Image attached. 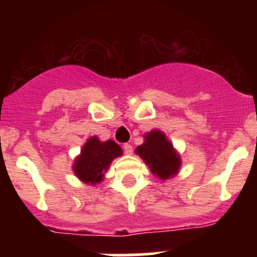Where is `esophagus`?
<instances>
[{
    "label": "esophagus",
    "instance_id": "esophagus-1",
    "mask_svg": "<svg viewBox=\"0 0 257 257\" xmlns=\"http://www.w3.org/2000/svg\"><path fill=\"white\" fill-rule=\"evenodd\" d=\"M123 151L126 154H131L133 153V145L131 144H124L123 145Z\"/></svg>",
    "mask_w": 257,
    "mask_h": 257
}]
</instances>
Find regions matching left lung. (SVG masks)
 <instances>
[{
    "instance_id": "1",
    "label": "left lung",
    "mask_w": 257,
    "mask_h": 257,
    "mask_svg": "<svg viewBox=\"0 0 257 257\" xmlns=\"http://www.w3.org/2000/svg\"><path fill=\"white\" fill-rule=\"evenodd\" d=\"M135 152L148 165L152 174L161 180L172 178L180 169V156L160 130L145 134L144 143L139 145Z\"/></svg>"
}]
</instances>
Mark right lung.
<instances>
[{
	"mask_svg": "<svg viewBox=\"0 0 257 257\" xmlns=\"http://www.w3.org/2000/svg\"><path fill=\"white\" fill-rule=\"evenodd\" d=\"M119 156H122V149L117 143L113 140L100 142L96 136H92L74 161L73 171L81 181L95 185L104 180L109 165Z\"/></svg>",
	"mask_w": 257,
	"mask_h": 257,
	"instance_id": "right-lung-1",
	"label": "right lung"
}]
</instances>
